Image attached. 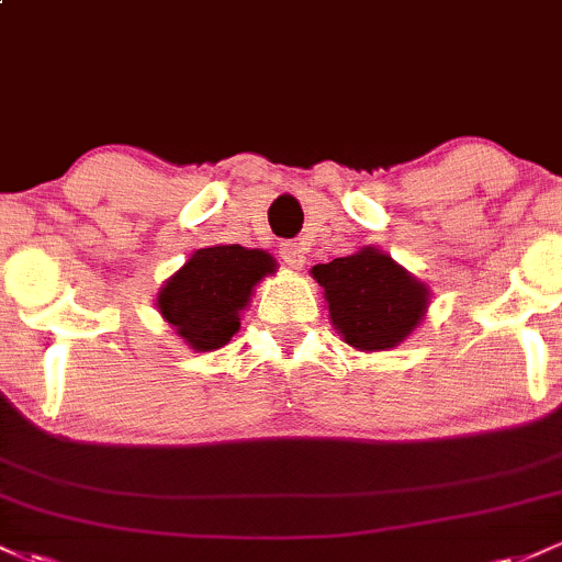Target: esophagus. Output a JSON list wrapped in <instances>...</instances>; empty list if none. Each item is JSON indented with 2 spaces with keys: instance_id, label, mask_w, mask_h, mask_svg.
Returning <instances> with one entry per match:
<instances>
[{
  "instance_id": "esophagus-1",
  "label": "esophagus",
  "mask_w": 562,
  "mask_h": 562,
  "mask_svg": "<svg viewBox=\"0 0 562 562\" xmlns=\"http://www.w3.org/2000/svg\"><path fill=\"white\" fill-rule=\"evenodd\" d=\"M280 256L290 269H303V263H306V248H303V243H282Z\"/></svg>"
}]
</instances>
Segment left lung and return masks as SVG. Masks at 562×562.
<instances>
[{
  "label": "left lung",
  "mask_w": 562,
  "mask_h": 562,
  "mask_svg": "<svg viewBox=\"0 0 562 562\" xmlns=\"http://www.w3.org/2000/svg\"><path fill=\"white\" fill-rule=\"evenodd\" d=\"M312 277L325 288L335 330L359 351L402 344L420 325L430 301L428 285L378 248L317 263Z\"/></svg>",
  "instance_id": "left-lung-1"
}]
</instances>
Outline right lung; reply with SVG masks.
Returning a JSON list of instances; mask_svg holds the SVG:
<instances>
[{
  "label": "right lung",
  "instance_id": "1",
  "mask_svg": "<svg viewBox=\"0 0 562 562\" xmlns=\"http://www.w3.org/2000/svg\"><path fill=\"white\" fill-rule=\"evenodd\" d=\"M277 263L267 250L243 245L200 248L158 293V312L195 351L227 346L240 330V312Z\"/></svg>",
  "mask_w": 562,
  "mask_h": 562
}]
</instances>
